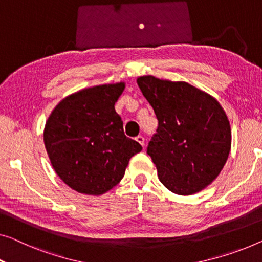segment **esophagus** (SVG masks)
Returning <instances> with one entry per match:
<instances>
[{"label":"esophagus","instance_id":"34e87169","mask_svg":"<svg viewBox=\"0 0 262 262\" xmlns=\"http://www.w3.org/2000/svg\"><path fill=\"white\" fill-rule=\"evenodd\" d=\"M135 140H136V141H138L140 144H141V146H144V138H143L142 135H139V136H136Z\"/></svg>","mask_w":262,"mask_h":262}]
</instances>
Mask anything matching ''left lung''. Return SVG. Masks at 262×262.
Here are the masks:
<instances>
[{"instance_id":"1","label":"left lung","mask_w":262,"mask_h":262,"mask_svg":"<svg viewBox=\"0 0 262 262\" xmlns=\"http://www.w3.org/2000/svg\"><path fill=\"white\" fill-rule=\"evenodd\" d=\"M136 82L159 121L147 154L160 181L179 195L205 189L231 151L232 130L224 108L215 97L187 82L151 75Z\"/></svg>"}]
</instances>
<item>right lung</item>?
Instances as JSON below:
<instances>
[{"label": "right lung", "mask_w": 262, "mask_h": 262, "mask_svg": "<svg viewBox=\"0 0 262 262\" xmlns=\"http://www.w3.org/2000/svg\"><path fill=\"white\" fill-rule=\"evenodd\" d=\"M126 83L94 85L57 103L47 120L43 141L58 178L77 193L101 195L122 180L142 147L124 135L114 104Z\"/></svg>", "instance_id": "add662e5"}]
</instances>
